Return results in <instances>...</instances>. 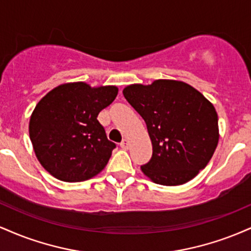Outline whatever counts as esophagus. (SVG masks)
Here are the masks:
<instances>
[{
  "label": "esophagus",
  "mask_w": 251,
  "mask_h": 251,
  "mask_svg": "<svg viewBox=\"0 0 251 251\" xmlns=\"http://www.w3.org/2000/svg\"><path fill=\"white\" fill-rule=\"evenodd\" d=\"M129 146V142L127 139H123V142L120 143V148H122L123 150H127Z\"/></svg>",
  "instance_id": "34e87169"
}]
</instances>
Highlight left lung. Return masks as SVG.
I'll list each match as a JSON object with an SVG mask.
<instances>
[{"mask_svg": "<svg viewBox=\"0 0 251 251\" xmlns=\"http://www.w3.org/2000/svg\"><path fill=\"white\" fill-rule=\"evenodd\" d=\"M123 94L145 120L151 138L152 158L140 168L146 177L160 185H181L208 165L220 139L218 117L200 91L160 79L126 86Z\"/></svg>", "mask_w": 251, "mask_h": 251, "instance_id": "obj_1", "label": "left lung"}]
</instances>
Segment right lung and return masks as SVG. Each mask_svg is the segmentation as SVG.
I'll return each instance as SVG.
<instances>
[{"label": "right lung", "mask_w": 251, "mask_h": 251, "mask_svg": "<svg viewBox=\"0 0 251 251\" xmlns=\"http://www.w3.org/2000/svg\"><path fill=\"white\" fill-rule=\"evenodd\" d=\"M117 86L62 83L37 102L29 120L34 152L46 171L68 183L91 179L102 171L116 144L97 117L113 102Z\"/></svg>", "instance_id": "1"}]
</instances>
